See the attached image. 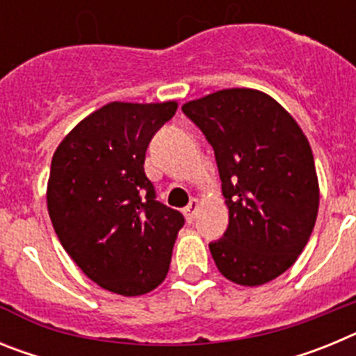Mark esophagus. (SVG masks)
<instances>
[{
	"label": "esophagus",
	"instance_id": "esophagus-1",
	"mask_svg": "<svg viewBox=\"0 0 356 356\" xmlns=\"http://www.w3.org/2000/svg\"><path fill=\"white\" fill-rule=\"evenodd\" d=\"M197 210H200V201H197L196 197H193V200H191V203H188L184 210L185 217H187V221H194V217H196Z\"/></svg>",
	"mask_w": 356,
	"mask_h": 356
}]
</instances>
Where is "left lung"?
<instances>
[{"mask_svg": "<svg viewBox=\"0 0 356 356\" xmlns=\"http://www.w3.org/2000/svg\"><path fill=\"white\" fill-rule=\"evenodd\" d=\"M184 114L216 153L229 222L210 244L226 280L259 287L284 275L307 246L319 210L312 147L269 94L222 89L187 102Z\"/></svg>", "mask_w": 356, "mask_h": 356, "instance_id": "obj_1", "label": "left lung"}]
</instances>
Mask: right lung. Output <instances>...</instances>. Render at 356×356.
Returning a JSON list of instances; mask_svg holds the SVG:
<instances>
[{
  "mask_svg": "<svg viewBox=\"0 0 356 356\" xmlns=\"http://www.w3.org/2000/svg\"><path fill=\"white\" fill-rule=\"evenodd\" d=\"M176 108V102L106 103L53 153L46 201L56 237L94 284L115 294H146L168 276L185 221L155 201L144 159Z\"/></svg>",
  "mask_w": 356,
  "mask_h": 356,
  "instance_id": "right-lung-1",
  "label": "right lung"
}]
</instances>
